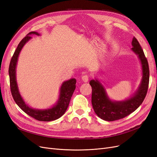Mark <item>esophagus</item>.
Listing matches in <instances>:
<instances>
[{"label":"esophagus","mask_w":157,"mask_h":157,"mask_svg":"<svg viewBox=\"0 0 157 157\" xmlns=\"http://www.w3.org/2000/svg\"><path fill=\"white\" fill-rule=\"evenodd\" d=\"M88 78H89V77H88V76L87 75H83L82 77V78H81L82 80L84 82H87L88 81Z\"/></svg>","instance_id":"esophagus-1"}]
</instances>
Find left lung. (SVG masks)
<instances>
[{
	"label": "left lung",
	"instance_id": "1",
	"mask_svg": "<svg viewBox=\"0 0 157 157\" xmlns=\"http://www.w3.org/2000/svg\"><path fill=\"white\" fill-rule=\"evenodd\" d=\"M131 50L137 56L141 66L142 77L138 88L124 100L114 101L109 97L106 89L98 78L90 81L92 89V104L95 113L101 119L114 121L129 115L138 108L147 94L149 81V69L144 52L135 37L132 41Z\"/></svg>",
	"mask_w": 157,
	"mask_h": 157
}]
</instances>
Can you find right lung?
Segmentation results:
<instances>
[{
	"label": "right lung",
	"mask_w": 157,
	"mask_h": 157,
	"mask_svg": "<svg viewBox=\"0 0 157 157\" xmlns=\"http://www.w3.org/2000/svg\"><path fill=\"white\" fill-rule=\"evenodd\" d=\"M31 35H36L38 36L40 35V33L35 31L31 32L29 34H27L18 44L10 61L8 73L9 77H10L12 95L17 105L28 115L39 121L49 122L55 121L62 116L67 110L71 98L72 97V95L76 88L75 84L77 82V80L75 78H71L63 82L59 89V94L58 100L53 106L50 108L42 109H35L27 105L22 98L20 90H19L16 80V67L20 52L27 42L32 39L31 36Z\"/></svg>",
	"instance_id": "add662e5"
}]
</instances>
